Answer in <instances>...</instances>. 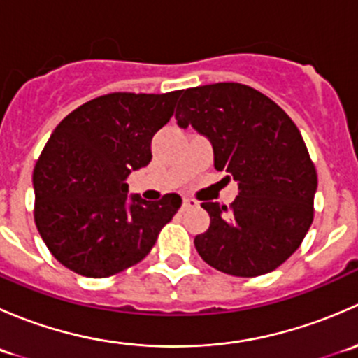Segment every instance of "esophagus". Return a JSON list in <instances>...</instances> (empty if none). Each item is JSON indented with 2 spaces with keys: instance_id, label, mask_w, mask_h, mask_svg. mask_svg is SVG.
Returning a JSON list of instances; mask_svg holds the SVG:
<instances>
[{
  "instance_id": "34e87169",
  "label": "esophagus",
  "mask_w": 358,
  "mask_h": 358,
  "mask_svg": "<svg viewBox=\"0 0 358 358\" xmlns=\"http://www.w3.org/2000/svg\"><path fill=\"white\" fill-rule=\"evenodd\" d=\"M197 206H199V202H197L196 199H190V197H185V199H183L182 208L183 209H190V208H197Z\"/></svg>"
}]
</instances>
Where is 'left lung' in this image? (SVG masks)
<instances>
[{
  "label": "left lung",
  "instance_id": "obj_1",
  "mask_svg": "<svg viewBox=\"0 0 358 358\" xmlns=\"http://www.w3.org/2000/svg\"><path fill=\"white\" fill-rule=\"evenodd\" d=\"M175 117L208 136L215 168L239 185L229 208L201 204L211 218L194 239L201 258L236 277L275 270L313 222L317 171L299 129L273 100L241 83L185 90Z\"/></svg>",
  "mask_w": 358,
  "mask_h": 358
}]
</instances>
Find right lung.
Listing matches in <instances>:
<instances>
[{
    "instance_id": "obj_1",
    "label": "right lung",
    "mask_w": 358,
    "mask_h": 358,
    "mask_svg": "<svg viewBox=\"0 0 358 358\" xmlns=\"http://www.w3.org/2000/svg\"><path fill=\"white\" fill-rule=\"evenodd\" d=\"M178 92L109 93L72 110L34 166V222L53 256L72 272L103 279L142 262L182 206L128 199L129 173L152 159L150 142L171 119Z\"/></svg>"
}]
</instances>
